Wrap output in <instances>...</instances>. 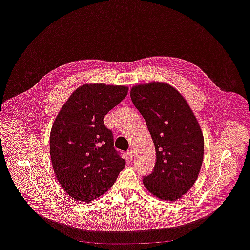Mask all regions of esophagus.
<instances>
[{"label":"esophagus","mask_w":250,"mask_h":250,"mask_svg":"<svg viewBox=\"0 0 250 250\" xmlns=\"http://www.w3.org/2000/svg\"><path fill=\"white\" fill-rule=\"evenodd\" d=\"M126 154H127V158H128L130 161H132V160H133V157H134V152H133V150H132V149L128 150Z\"/></svg>","instance_id":"34e87169"}]
</instances>
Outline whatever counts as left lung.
Segmentation results:
<instances>
[{
  "mask_svg": "<svg viewBox=\"0 0 250 250\" xmlns=\"http://www.w3.org/2000/svg\"><path fill=\"white\" fill-rule=\"evenodd\" d=\"M130 98L144 118L156 150L153 172L143 185L153 195L174 201L196 182L204 154L199 124L183 95L164 82L133 86Z\"/></svg>",
  "mask_w": 250,
  "mask_h": 250,
  "instance_id": "obj_1",
  "label": "left lung"
}]
</instances>
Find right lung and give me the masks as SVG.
<instances>
[{"label":"right lung","mask_w":250,"mask_h":250,"mask_svg":"<svg viewBox=\"0 0 250 250\" xmlns=\"http://www.w3.org/2000/svg\"><path fill=\"white\" fill-rule=\"evenodd\" d=\"M128 88L84 84L67 99L53 124L50 155L63 190L77 201H91L117 181L125 161L114 147L104 117L127 95Z\"/></svg>","instance_id":"right-lung-1"}]
</instances>
